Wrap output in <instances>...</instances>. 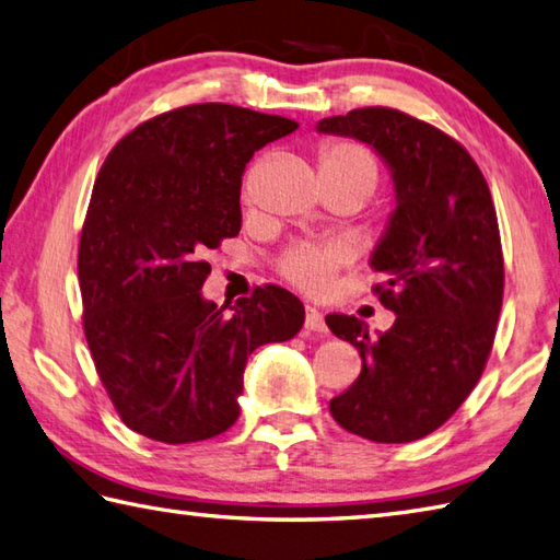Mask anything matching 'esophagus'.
I'll list each match as a JSON object with an SVG mask.
<instances>
[{
    "label": "esophagus",
    "instance_id": "obj_1",
    "mask_svg": "<svg viewBox=\"0 0 560 560\" xmlns=\"http://www.w3.org/2000/svg\"><path fill=\"white\" fill-rule=\"evenodd\" d=\"M305 329H307V331H325V329H327L325 315L319 313L315 305H307V307H305Z\"/></svg>",
    "mask_w": 560,
    "mask_h": 560
}]
</instances>
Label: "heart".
I'll list each match as a JSON object with an SVG mask.
<instances>
[{
    "label": "heart",
    "mask_w": 560,
    "mask_h": 560,
    "mask_svg": "<svg viewBox=\"0 0 560 560\" xmlns=\"http://www.w3.org/2000/svg\"><path fill=\"white\" fill-rule=\"evenodd\" d=\"M319 180H343L359 183L368 195L377 183V161L359 141L329 139L317 151ZM245 201H249V187L243 189ZM347 259V249L335 243H301L289 247L277 261L279 273L293 287L305 291H319L339 265Z\"/></svg>",
    "instance_id": "heart-1"
}]
</instances>
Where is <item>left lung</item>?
<instances>
[{
  "label": "left lung",
  "instance_id": "left-lung-1",
  "mask_svg": "<svg viewBox=\"0 0 560 560\" xmlns=\"http://www.w3.org/2000/svg\"><path fill=\"white\" fill-rule=\"evenodd\" d=\"M317 132L371 144L397 192L371 259L373 293L397 319L373 337L355 315H327L363 361L329 411L373 443H411L462 407L493 349L505 267L491 189L459 141L395 108L325 117Z\"/></svg>",
  "mask_w": 560,
  "mask_h": 560
}]
</instances>
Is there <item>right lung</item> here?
Wrapping results in <instances>:
<instances>
[{
    "mask_svg": "<svg viewBox=\"0 0 560 560\" xmlns=\"http://www.w3.org/2000/svg\"><path fill=\"white\" fill-rule=\"evenodd\" d=\"M295 127L197 103L141 122L105 159L79 241L83 335L135 433L183 445L229 431L247 355L303 327V303L273 283L231 313L201 299L205 253L241 233L245 165Z\"/></svg>",
    "mask_w": 560,
    "mask_h": 560,
    "instance_id": "1",
    "label": "right lung"
}]
</instances>
